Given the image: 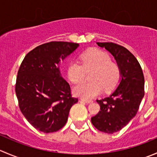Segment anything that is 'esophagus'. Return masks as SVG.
Returning <instances> with one entry per match:
<instances>
[{
    "instance_id": "34e87169",
    "label": "esophagus",
    "mask_w": 157,
    "mask_h": 157,
    "mask_svg": "<svg viewBox=\"0 0 157 157\" xmlns=\"http://www.w3.org/2000/svg\"><path fill=\"white\" fill-rule=\"evenodd\" d=\"M81 101H83V102H85L86 103H91V102H93V100H90V99H81Z\"/></svg>"
}]
</instances>
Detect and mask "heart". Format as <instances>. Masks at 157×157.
<instances>
[{
	"label": "heart",
	"instance_id": "b5f03b06",
	"mask_svg": "<svg viewBox=\"0 0 157 157\" xmlns=\"http://www.w3.org/2000/svg\"><path fill=\"white\" fill-rule=\"evenodd\" d=\"M80 63L71 61L68 64L67 74L71 83L77 84L84 80L85 73L93 70L91 83H84L74 88V95L83 99H91L100 94L103 89L111 92L117 86L121 78V71L116 63L111 61L106 52L92 48L82 54Z\"/></svg>",
	"mask_w": 157,
	"mask_h": 157
}]
</instances>
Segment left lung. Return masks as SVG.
I'll list each match as a JSON object with an SVG mask.
<instances>
[{
  "label": "left lung",
  "instance_id": "obj_1",
  "mask_svg": "<svg viewBox=\"0 0 157 157\" xmlns=\"http://www.w3.org/2000/svg\"><path fill=\"white\" fill-rule=\"evenodd\" d=\"M115 58L121 81L109 96L96 102L100 111L92 117L94 127L102 132L113 134L122 129L137 113L144 96V77L137 58L127 48L113 42H96Z\"/></svg>",
  "mask_w": 157,
  "mask_h": 157
}]
</instances>
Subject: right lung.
Wrapping results in <instances>:
<instances>
[{"instance_id":"right-lung-1","label":"right lung","mask_w":157,"mask_h":157,"mask_svg":"<svg viewBox=\"0 0 157 157\" xmlns=\"http://www.w3.org/2000/svg\"><path fill=\"white\" fill-rule=\"evenodd\" d=\"M79 44L50 42L30 51L17 73L15 91L20 111L39 131L52 133L62 128L70 109L78 102L61 77L59 63Z\"/></svg>"}]
</instances>
